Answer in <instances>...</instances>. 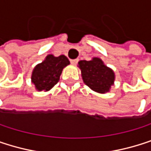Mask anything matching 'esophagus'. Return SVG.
Wrapping results in <instances>:
<instances>
[{"label":"esophagus","instance_id":"obj_1","mask_svg":"<svg viewBox=\"0 0 151 151\" xmlns=\"http://www.w3.org/2000/svg\"><path fill=\"white\" fill-rule=\"evenodd\" d=\"M78 62H79V60H78V59H73V60H70V63H71V64H77V63H78Z\"/></svg>","mask_w":151,"mask_h":151}]
</instances>
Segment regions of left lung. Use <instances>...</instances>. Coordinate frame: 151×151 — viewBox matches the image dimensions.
<instances>
[{
  "instance_id": "1",
  "label": "left lung",
  "mask_w": 151,
  "mask_h": 151,
  "mask_svg": "<svg viewBox=\"0 0 151 151\" xmlns=\"http://www.w3.org/2000/svg\"><path fill=\"white\" fill-rule=\"evenodd\" d=\"M82 79L87 86L98 93H106L114 82V72L104 64L100 58L79 62Z\"/></svg>"
}]
</instances>
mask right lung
Here are the masks:
<instances>
[{"label": "right lung", "mask_w": 151, "mask_h": 151, "mask_svg": "<svg viewBox=\"0 0 151 151\" xmlns=\"http://www.w3.org/2000/svg\"><path fill=\"white\" fill-rule=\"evenodd\" d=\"M70 63L68 58L62 55L57 57L48 55L39 63L32 74V82L39 91H47L52 88L60 79L63 69Z\"/></svg>", "instance_id": "right-lung-1"}]
</instances>
